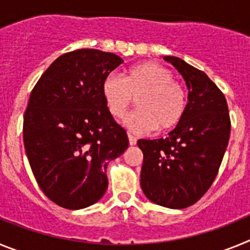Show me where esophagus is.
<instances>
[{"label": "esophagus", "instance_id": "34e87169", "mask_svg": "<svg viewBox=\"0 0 250 250\" xmlns=\"http://www.w3.org/2000/svg\"><path fill=\"white\" fill-rule=\"evenodd\" d=\"M127 136H129V144L130 145H136V138L132 134H127Z\"/></svg>", "mask_w": 250, "mask_h": 250}]
</instances>
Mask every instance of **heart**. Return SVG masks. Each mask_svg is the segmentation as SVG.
<instances>
[{
  "label": "heart",
  "mask_w": 250,
  "mask_h": 250,
  "mask_svg": "<svg viewBox=\"0 0 250 250\" xmlns=\"http://www.w3.org/2000/svg\"><path fill=\"white\" fill-rule=\"evenodd\" d=\"M103 96L114 118H121L138 99L136 111L124 124L136 132L169 131L178 126L187 110V95L173 72L158 62L134 65L124 77L111 72L104 79Z\"/></svg>",
  "instance_id": "1"
}]
</instances>
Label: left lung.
<instances>
[{
  "label": "left lung",
  "mask_w": 250,
  "mask_h": 250,
  "mask_svg": "<svg viewBox=\"0 0 250 250\" xmlns=\"http://www.w3.org/2000/svg\"><path fill=\"white\" fill-rule=\"evenodd\" d=\"M183 76L184 118L165 139H140V185L150 202L170 209L190 207L213 184L230 135L228 105L207 74L175 56H164Z\"/></svg>",
  "instance_id": "8db88e82"
}]
</instances>
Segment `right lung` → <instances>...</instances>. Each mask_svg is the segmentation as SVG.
I'll return each mask as SVG.
<instances>
[{"instance_id": "add662e5", "label": "right lung", "mask_w": 250, "mask_h": 250, "mask_svg": "<svg viewBox=\"0 0 250 250\" xmlns=\"http://www.w3.org/2000/svg\"><path fill=\"white\" fill-rule=\"evenodd\" d=\"M123 59L80 48L57 57L31 92L23 143L32 173L48 199L83 209L107 189L106 167L129 146L126 131L105 105L103 83Z\"/></svg>"}]
</instances>
